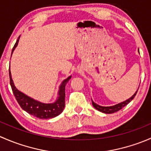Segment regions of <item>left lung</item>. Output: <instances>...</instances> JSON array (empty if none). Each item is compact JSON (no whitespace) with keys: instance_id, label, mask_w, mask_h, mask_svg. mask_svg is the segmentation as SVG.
I'll use <instances>...</instances> for the list:
<instances>
[{"instance_id":"left-lung-1","label":"left lung","mask_w":151,"mask_h":151,"mask_svg":"<svg viewBox=\"0 0 151 151\" xmlns=\"http://www.w3.org/2000/svg\"><path fill=\"white\" fill-rule=\"evenodd\" d=\"M137 91H138V90H137ZM137 91L136 92H135L134 94L131 97H130V98L127 99V100L124 101V102H120V103L117 104V105H113V106H108V107L100 106V105H97V104H96L95 102H94L92 100H91V102H92V105L94 106V108H95V109L99 110V111L102 112V113H108V114L116 113V112L119 111V110L122 109V108H124V106H126L127 105H128V104L129 103V102H131V101L134 98V97H135V95L137 94Z\"/></svg>"}]
</instances>
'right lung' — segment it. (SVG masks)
<instances>
[{
    "instance_id": "add662e5",
    "label": "right lung",
    "mask_w": 151,
    "mask_h": 151,
    "mask_svg": "<svg viewBox=\"0 0 151 151\" xmlns=\"http://www.w3.org/2000/svg\"><path fill=\"white\" fill-rule=\"evenodd\" d=\"M20 36H19L17 41L14 46L12 49V54L13 53L15 48L18 44ZM9 78H10V84L12 86V91H13L14 97L17 101L23 110H25L27 113L32 116H35L36 118L41 119H49L56 117L59 116L63 111L65 108V86L68 81L71 78V76H69L63 81L59 88L58 97L57 100L53 103H42V102L33 99L28 97L24 93L19 91L14 84L13 80L12 78L10 69H9Z\"/></svg>"
}]
</instances>
